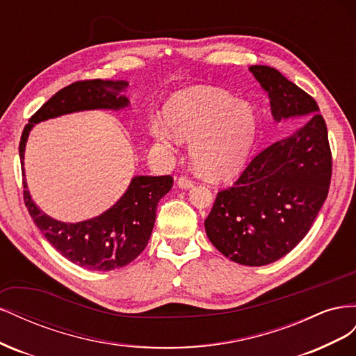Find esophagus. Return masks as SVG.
I'll use <instances>...</instances> for the list:
<instances>
[{"label":"esophagus","instance_id":"34e87169","mask_svg":"<svg viewBox=\"0 0 356 356\" xmlns=\"http://www.w3.org/2000/svg\"><path fill=\"white\" fill-rule=\"evenodd\" d=\"M178 186L181 187V188H190V187H193L195 186V181H193L190 177H179L178 178Z\"/></svg>","mask_w":356,"mask_h":356}]
</instances>
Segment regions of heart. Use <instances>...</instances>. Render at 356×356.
<instances>
[{"mask_svg": "<svg viewBox=\"0 0 356 356\" xmlns=\"http://www.w3.org/2000/svg\"><path fill=\"white\" fill-rule=\"evenodd\" d=\"M166 120L149 124L156 143L172 147L179 138L191 143L193 165L208 178L238 172L251 153L257 120L254 110L222 90L193 88L178 93L166 110Z\"/></svg>", "mask_w": 356, "mask_h": 356, "instance_id": "heart-1", "label": "heart"}]
</instances>
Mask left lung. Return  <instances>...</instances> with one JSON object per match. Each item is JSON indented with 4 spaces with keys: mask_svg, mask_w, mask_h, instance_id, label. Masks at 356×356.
Segmentation results:
<instances>
[{
    "mask_svg": "<svg viewBox=\"0 0 356 356\" xmlns=\"http://www.w3.org/2000/svg\"><path fill=\"white\" fill-rule=\"evenodd\" d=\"M250 70L268 93L275 120L310 114L309 122L263 149L232 187L217 193L204 230L232 261L266 266L293 251L310 230L328 196L332 159L316 101L275 68Z\"/></svg>",
    "mask_w": 356,
    "mask_h": 356,
    "instance_id": "1",
    "label": "left lung"
}]
</instances>
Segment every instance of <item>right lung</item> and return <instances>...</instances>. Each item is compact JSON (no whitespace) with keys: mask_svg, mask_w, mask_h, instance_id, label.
Here are the masks:
<instances>
[{"mask_svg":"<svg viewBox=\"0 0 356 356\" xmlns=\"http://www.w3.org/2000/svg\"><path fill=\"white\" fill-rule=\"evenodd\" d=\"M124 80H81L60 89L31 115L19 144L24 166L25 144L35 123L74 111L118 110L127 106ZM24 177V200L28 212L44 238L70 261L88 270H114L134 261L144 251L153 232L159 200L170 190L174 178L135 177L122 199L99 217L67 224L51 220L32 202Z\"/></svg>","mask_w":356,"mask_h":356,"instance_id":"right-lung-1","label":"right lung"}]
</instances>
